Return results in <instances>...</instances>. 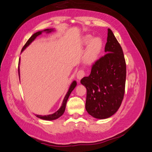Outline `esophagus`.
<instances>
[{
	"instance_id": "1",
	"label": "esophagus",
	"mask_w": 152,
	"mask_h": 152,
	"mask_svg": "<svg viewBox=\"0 0 152 152\" xmlns=\"http://www.w3.org/2000/svg\"><path fill=\"white\" fill-rule=\"evenodd\" d=\"M84 76H85V73L82 70H80L77 72V79L79 80L82 79Z\"/></svg>"
}]
</instances>
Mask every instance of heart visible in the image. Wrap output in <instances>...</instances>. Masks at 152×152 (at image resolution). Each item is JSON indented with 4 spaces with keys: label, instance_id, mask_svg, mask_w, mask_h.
I'll return each instance as SVG.
<instances>
[{
    "label": "heart",
    "instance_id": "obj_1",
    "mask_svg": "<svg viewBox=\"0 0 152 152\" xmlns=\"http://www.w3.org/2000/svg\"><path fill=\"white\" fill-rule=\"evenodd\" d=\"M83 43L87 45L84 55L85 63L91 65L98 60L102 51L103 42L99 37H93L91 35H86L83 39Z\"/></svg>",
    "mask_w": 152,
    "mask_h": 152
}]
</instances>
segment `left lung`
I'll list each match as a JSON object with an SVG mask.
<instances>
[{"instance_id": "left-lung-1", "label": "left lung", "mask_w": 152, "mask_h": 152, "mask_svg": "<svg viewBox=\"0 0 152 152\" xmlns=\"http://www.w3.org/2000/svg\"><path fill=\"white\" fill-rule=\"evenodd\" d=\"M104 52L107 54L92 66L90 75L80 80L87 89V112L98 119L109 118L117 112L125 92V58L120 44L110 28Z\"/></svg>"}]
</instances>
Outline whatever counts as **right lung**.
Returning <instances> with one entry per match:
<instances>
[{
  "label": "right lung",
  "instance_id": "right-lung-1",
  "mask_svg": "<svg viewBox=\"0 0 152 152\" xmlns=\"http://www.w3.org/2000/svg\"><path fill=\"white\" fill-rule=\"evenodd\" d=\"M54 31V29L53 28H50V29H45L44 30L42 31H39L37 32H36L33 35H32L31 37L27 41L26 43L25 44V45L23 48L22 50H21V52L23 51V50L28 46V45L33 42V41L36 39L37 37H38L39 35H41L42 34V32H46V33L49 34L50 33V32H52ZM20 61H19V65H20ZM18 73H19V77H20V67L18 66ZM77 86V82L75 80H73L72 82V83L71 84L70 87H69L68 91L67 92V93L66 94L65 98L63 99V101L62 102V104L61 106V107L59 108V109L56 111L55 113H53V114H50L48 115H37L36 117H37L38 118H40V119H42V120H45V121H53V120H56V119L58 118L59 117H60L65 112V108H66V102H67V100L69 98V96L71 94L72 91L75 89V87Z\"/></svg>",
  "mask_w": 152,
  "mask_h": 152
}]
</instances>
